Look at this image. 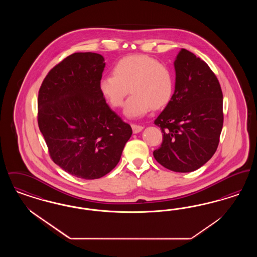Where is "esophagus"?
Returning <instances> with one entry per match:
<instances>
[{"label":"esophagus","instance_id":"esophagus-1","mask_svg":"<svg viewBox=\"0 0 257 257\" xmlns=\"http://www.w3.org/2000/svg\"><path fill=\"white\" fill-rule=\"evenodd\" d=\"M132 129H133V132H134L135 134H137V133L141 132L144 129V127L142 125H138V124L133 123L132 124Z\"/></svg>","mask_w":257,"mask_h":257}]
</instances>
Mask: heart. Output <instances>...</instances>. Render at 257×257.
I'll list each match as a JSON object with an SVG mask.
<instances>
[{
	"label": "heart",
	"mask_w": 257,
	"mask_h": 257,
	"mask_svg": "<svg viewBox=\"0 0 257 257\" xmlns=\"http://www.w3.org/2000/svg\"><path fill=\"white\" fill-rule=\"evenodd\" d=\"M113 74L100 79L99 90L113 108H121L125 97V114L139 117L149 110H160L171 101L174 78L171 68L147 55H130L116 61Z\"/></svg>",
	"instance_id": "b5f03b06"
}]
</instances>
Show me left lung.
<instances>
[{"mask_svg":"<svg viewBox=\"0 0 257 257\" xmlns=\"http://www.w3.org/2000/svg\"><path fill=\"white\" fill-rule=\"evenodd\" d=\"M175 90L154 123L163 133L155 160L170 171L190 172L215 154L222 124V92L205 61L181 49L174 61Z\"/></svg>","mask_w":257,"mask_h":257,"instance_id":"1","label":"left lung"}]
</instances>
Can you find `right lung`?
I'll use <instances>...</instances> for the list:
<instances>
[{"instance_id":"add662e5","label":"right lung","mask_w":257,"mask_h":257,"mask_svg":"<svg viewBox=\"0 0 257 257\" xmlns=\"http://www.w3.org/2000/svg\"><path fill=\"white\" fill-rule=\"evenodd\" d=\"M104 67L99 54L74 53L50 70L38 91L37 122L51 159L83 179L113 170L133 133L99 90Z\"/></svg>"}]
</instances>
